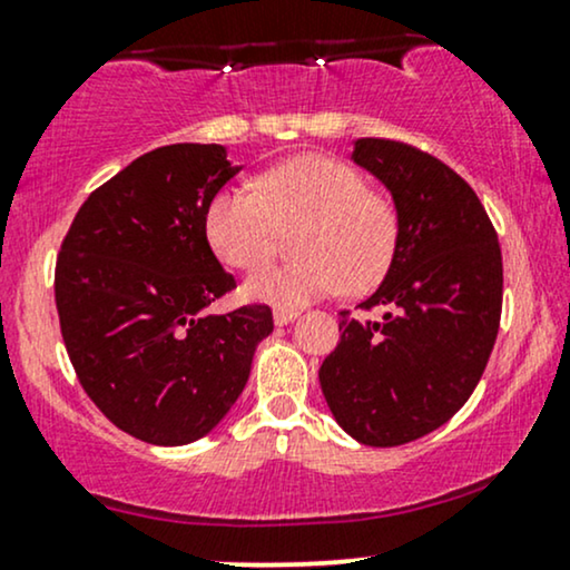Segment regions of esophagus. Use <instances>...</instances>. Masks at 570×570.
<instances>
[{
    "instance_id": "obj_1",
    "label": "esophagus",
    "mask_w": 570,
    "mask_h": 570,
    "mask_svg": "<svg viewBox=\"0 0 570 570\" xmlns=\"http://www.w3.org/2000/svg\"><path fill=\"white\" fill-rule=\"evenodd\" d=\"M297 315H299V311H289V307H276V311H273V321H276V326H286V324H292Z\"/></svg>"
}]
</instances>
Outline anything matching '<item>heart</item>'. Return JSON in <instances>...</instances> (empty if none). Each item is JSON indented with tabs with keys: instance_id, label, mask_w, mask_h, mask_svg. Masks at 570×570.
Here are the masks:
<instances>
[{
	"instance_id": "1",
	"label": "heart",
	"mask_w": 570,
	"mask_h": 570,
	"mask_svg": "<svg viewBox=\"0 0 570 570\" xmlns=\"http://www.w3.org/2000/svg\"><path fill=\"white\" fill-rule=\"evenodd\" d=\"M255 188L228 185L204 217L209 246L230 267H257L276 252L278 233L303 225L289 265H265L242 294L276 307H303L334 294L366 292L387 273L397 246V212L368 190L351 164L303 154L273 164Z\"/></svg>"
}]
</instances>
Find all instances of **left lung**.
<instances>
[{
    "label": "left lung",
    "mask_w": 570,
    "mask_h": 570,
    "mask_svg": "<svg viewBox=\"0 0 570 570\" xmlns=\"http://www.w3.org/2000/svg\"><path fill=\"white\" fill-rule=\"evenodd\" d=\"M351 159L393 196L397 246L358 305L380 318L342 311L318 380L340 428L385 449L433 433L481 382L502 315V249L481 198L435 156L361 137Z\"/></svg>",
    "instance_id": "8db88e82"
}]
</instances>
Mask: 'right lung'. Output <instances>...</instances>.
<instances>
[{
	"label": "right lung",
	"mask_w": 570,
	"mask_h": 570,
	"mask_svg": "<svg viewBox=\"0 0 570 570\" xmlns=\"http://www.w3.org/2000/svg\"><path fill=\"white\" fill-rule=\"evenodd\" d=\"M242 167L223 146L142 154L92 190L55 265V305L85 393L154 445L217 428L273 332L267 305L204 315L236 286L207 242L209 202Z\"/></svg>",
	"instance_id": "add662e5"
}]
</instances>
